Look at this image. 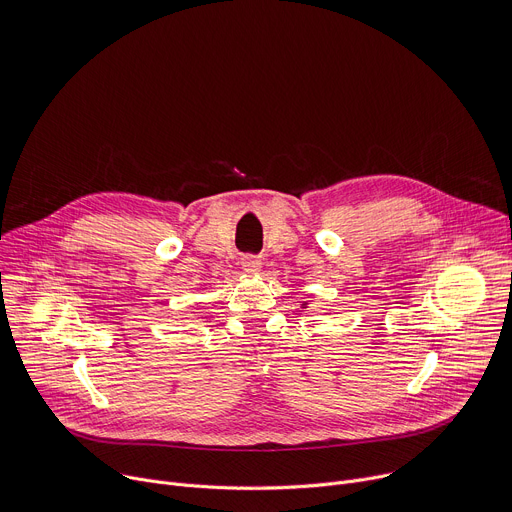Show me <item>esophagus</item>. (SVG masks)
I'll use <instances>...</instances> for the list:
<instances>
[{"label":"esophagus","instance_id":"obj_1","mask_svg":"<svg viewBox=\"0 0 512 512\" xmlns=\"http://www.w3.org/2000/svg\"><path fill=\"white\" fill-rule=\"evenodd\" d=\"M241 265H243V269H245L247 273H259L263 263H261V259L255 257V255H245V257L241 259Z\"/></svg>","mask_w":512,"mask_h":512}]
</instances>
